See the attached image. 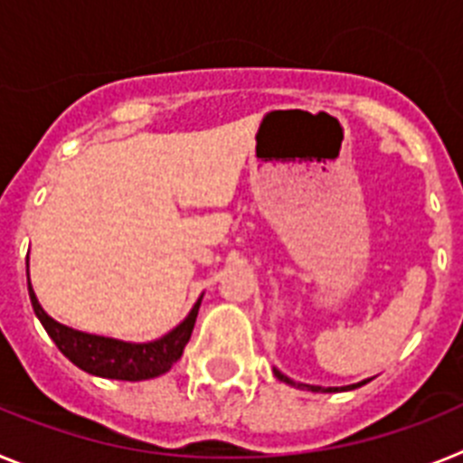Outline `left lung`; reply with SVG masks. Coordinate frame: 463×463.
<instances>
[{"mask_svg":"<svg viewBox=\"0 0 463 463\" xmlns=\"http://www.w3.org/2000/svg\"><path fill=\"white\" fill-rule=\"evenodd\" d=\"M273 373H276V378H278V380H282V383H288V384H297V383H294V380H289L288 375H282L280 371H276V369H273ZM364 383H366V380H364ZM364 383H359V384H350V387H353V390H354V387H362ZM304 387H308V390H313V392H331V387H329V390H322V387H310V384H304ZM350 387H347V390H350Z\"/></svg>","mask_w":463,"mask_h":463,"instance_id":"1","label":"left lung"}]
</instances>
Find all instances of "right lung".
<instances>
[{
	"instance_id": "right-lung-1",
	"label": "right lung",
	"mask_w": 463,
	"mask_h": 463,
	"mask_svg": "<svg viewBox=\"0 0 463 463\" xmlns=\"http://www.w3.org/2000/svg\"><path fill=\"white\" fill-rule=\"evenodd\" d=\"M30 285V278H27ZM30 298L34 306L36 317L41 325L46 326L48 336L55 341L60 347V353L67 359H71L79 369L88 371L92 375H101V378L113 380H148L157 378V375L166 373L178 359H181L183 350H185L187 341L194 329L196 313H199V304L192 308L185 322L169 331L166 336L153 343H122L116 338L92 336V334H83V331L69 329V326L60 325L39 306L34 297V289L30 285Z\"/></svg>"
}]
</instances>
